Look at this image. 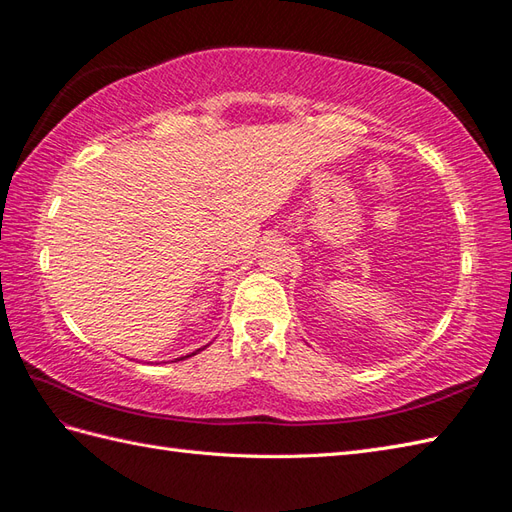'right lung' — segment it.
<instances>
[{
    "label": "right lung",
    "mask_w": 512,
    "mask_h": 512,
    "mask_svg": "<svg viewBox=\"0 0 512 512\" xmlns=\"http://www.w3.org/2000/svg\"><path fill=\"white\" fill-rule=\"evenodd\" d=\"M198 351H200V349H198ZM198 351H196V353H198ZM196 353H192V355H196ZM185 358H189V355H183V358H176V360H185Z\"/></svg>",
    "instance_id": "add662e5"
}]
</instances>
